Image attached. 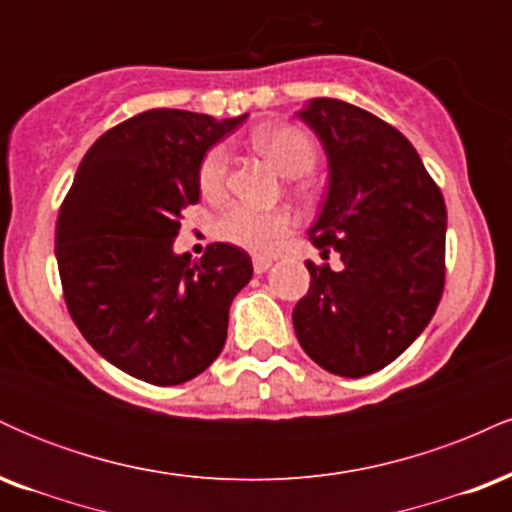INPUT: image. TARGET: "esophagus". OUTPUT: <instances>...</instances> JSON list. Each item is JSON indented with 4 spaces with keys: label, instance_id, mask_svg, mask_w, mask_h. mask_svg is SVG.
Here are the masks:
<instances>
[{
    "label": "esophagus",
    "instance_id": "esophagus-1",
    "mask_svg": "<svg viewBox=\"0 0 512 512\" xmlns=\"http://www.w3.org/2000/svg\"><path fill=\"white\" fill-rule=\"evenodd\" d=\"M269 267H272V260H269V257L264 255L252 257V269H255V274H264Z\"/></svg>",
    "mask_w": 512,
    "mask_h": 512
}]
</instances>
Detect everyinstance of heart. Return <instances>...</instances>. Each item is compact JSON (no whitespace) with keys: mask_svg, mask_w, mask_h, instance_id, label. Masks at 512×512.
Instances as JSON below:
<instances>
[{"mask_svg":"<svg viewBox=\"0 0 512 512\" xmlns=\"http://www.w3.org/2000/svg\"><path fill=\"white\" fill-rule=\"evenodd\" d=\"M252 144L262 151L276 170L286 178H303L317 161V146L308 132L296 125H264L252 132ZM228 151L223 144L211 146L202 156L197 170L199 190L204 197L219 199L226 190ZM293 228V216L286 209H252L245 204L228 207L214 223V236L236 248L250 252H269Z\"/></svg>","mask_w":512,"mask_h":512,"instance_id":"obj_1","label":"heart"}]
</instances>
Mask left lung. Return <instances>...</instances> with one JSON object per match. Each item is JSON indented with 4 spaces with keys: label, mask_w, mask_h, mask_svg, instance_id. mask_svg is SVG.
Returning a JSON list of instances; mask_svg holds the SVG:
<instances>
[{
    "label": "left lung",
    "mask_w": 512,
    "mask_h": 512,
    "mask_svg": "<svg viewBox=\"0 0 512 512\" xmlns=\"http://www.w3.org/2000/svg\"><path fill=\"white\" fill-rule=\"evenodd\" d=\"M298 117L320 139L330 185L308 231L342 267L310 272L293 330L317 366L344 378L385 368L426 330L445 284L443 195L411 142L368 110L313 98Z\"/></svg>",
    "instance_id": "left-lung-1"
}]
</instances>
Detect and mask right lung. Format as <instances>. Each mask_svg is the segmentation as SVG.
I'll return each instance as SVG.
<instances>
[{
	"label": "right lung",
	"instance_id": "obj_1",
	"mask_svg": "<svg viewBox=\"0 0 512 512\" xmlns=\"http://www.w3.org/2000/svg\"><path fill=\"white\" fill-rule=\"evenodd\" d=\"M245 117H129L86 151L64 197L55 257L69 315L105 361L144 383L180 385L207 370L252 276L236 245H209L202 260L173 250L182 209L199 199V161Z\"/></svg>",
	"mask_w": 512,
	"mask_h": 512
}]
</instances>
